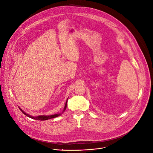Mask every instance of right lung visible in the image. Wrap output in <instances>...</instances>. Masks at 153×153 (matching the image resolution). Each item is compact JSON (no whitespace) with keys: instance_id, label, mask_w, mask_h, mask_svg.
I'll list each match as a JSON object with an SVG mask.
<instances>
[{"instance_id":"obj_1","label":"right lung","mask_w":153,"mask_h":153,"mask_svg":"<svg viewBox=\"0 0 153 153\" xmlns=\"http://www.w3.org/2000/svg\"><path fill=\"white\" fill-rule=\"evenodd\" d=\"M67 101H68V100L66 101V104H65V106H64V110L62 111V112H64L65 111V110L66 109V106H67ZM20 110L22 111V112L24 113L25 115H27V117H29L31 119H35V120H38V121H45V120H48V119H52V118H55V117H57L58 116H59V115H61L62 114V113L61 114H54V115H39V116H36V117H34V116H32V115H30L29 114H27V113H25L24 111H23L20 108H19Z\"/></svg>"}]
</instances>
